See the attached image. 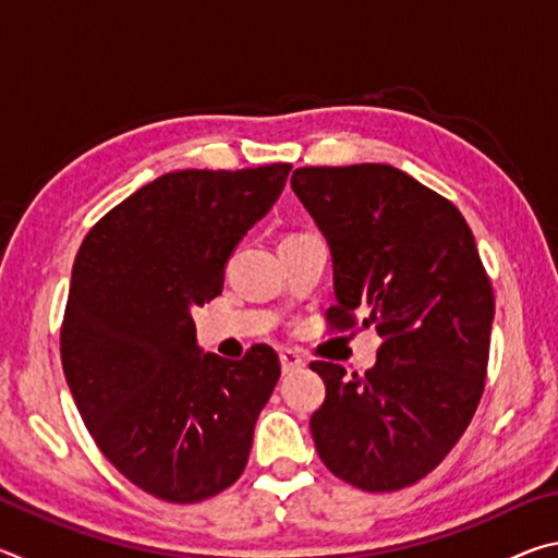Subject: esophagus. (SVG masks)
Listing matches in <instances>:
<instances>
[{
  "mask_svg": "<svg viewBox=\"0 0 558 558\" xmlns=\"http://www.w3.org/2000/svg\"><path fill=\"white\" fill-rule=\"evenodd\" d=\"M280 366H282V374H290L300 369V366H305V359H302L298 352H292V349H280Z\"/></svg>",
  "mask_w": 558,
  "mask_h": 558,
  "instance_id": "esophagus-1",
  "label": "esophagus"
}]
</instances>
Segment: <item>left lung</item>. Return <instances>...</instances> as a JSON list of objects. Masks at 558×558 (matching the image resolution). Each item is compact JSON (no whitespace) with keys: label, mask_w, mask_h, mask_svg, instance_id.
<instances>
[{"label":"left lung","mask_w":558,"mask_h":558,"mask_svg":"<svg viewBox=\"0 0 558 558\" xmlns=\"http://www.w3.org/2000/svg\"><path fill=\"white\" fill-rule=\"evenodd\" d=\"M292 192L332 251L329 332L374 327L364 376L313 362L325 403L315 448L339 480L393 493L436 470L483 399L495 295L468 221L389 165L300 167Z\"/></svg>","instance_id":"obj_1"}]
</instances>
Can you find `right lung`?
<instances>
[{
  "mask_svg": "<svg viewBox=\"0 0 558 558\" xmlns=\"http://www.w3.org/2000/svg\"><path fill=\"white\" fill-rule=\"evenodd\" d=\"M290 169L162 174L102 216L75 256L65 381L102 456L165 502H202L241 477L280 379L268 344L239 362L202 354L189 310L221 295L226 260Z\"/></svg>",
  "mask_w": 558,
  "mask_h": 558,
  "instance_id": "1",
  "label": "right lung"
}]
</instances>
